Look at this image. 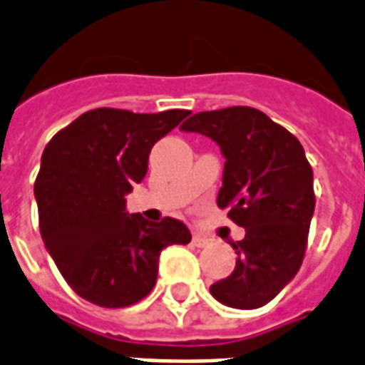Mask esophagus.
Segmentation results:
<instances>
[{
  "label": "esophagus",
  "instance_id": "esophagus-1",
  "mask_svg": "<svg viewBox=\"0 0 365 365\" xmlns=\"http://www.w3.org/2000/svg\"><path fill=\"white\" fill-rule=\"evenodd\" d=\"M210 243L207 237H202V235H193V245L195 247H207Z\"/></svg>",
  "mask_w": 365,
  "mask_h": 365
}]
</instances>
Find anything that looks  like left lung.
Returning <instances> with one entry per match:
<instances>
[{"mask_svg": "<svg viewBox=\"0 0 365 365\" xmlns=\"http://www.w3.org/2000/svg\"><path fill=\"white\" fill-rule=\"evenodd\" d=\"M180 130L218 143L226 158L218 207L245 227V237L232 245L235 269L210 285V293L239 310L268 304L304 258L316 207L304 149L293 133L252 107L197 113Z\"/></svg>", "mask_w": 365, "mask_h": 365, "instance_id": "8db88e82", "label": "left lung"}]
</instances>
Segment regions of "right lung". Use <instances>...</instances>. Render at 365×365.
I'll use <instances>...</instances> for the list:
<instances>
[{"label":"right lung","mask_w":365,"mask_h":365,"mask_svg":"<svg viewBox=\"0 0 365 365\" xmlns=\"http://www.w3.org/2000/svg\"><path fill=\"white\" fill-rule=\"evenodd\" d=\"M187 115L93 108L43 149L34 183L41 239L72 291L91 304L124 308L145 299L160 250L191 241L180 220L149 222L126 210L153 145Z\"/></svg>","instance_id":"add662e5"}]
</instances>
